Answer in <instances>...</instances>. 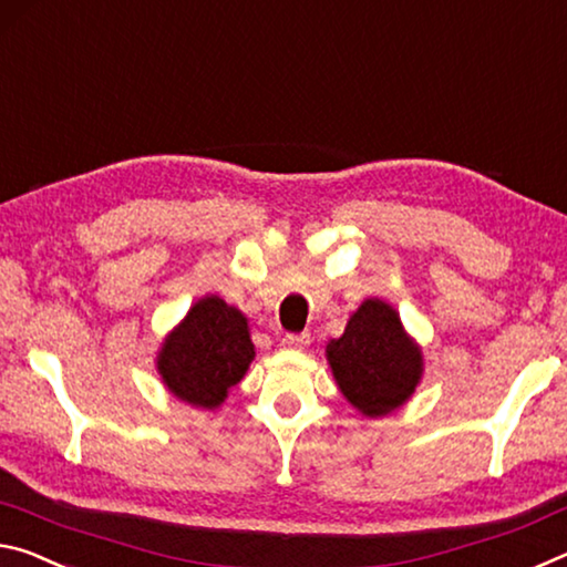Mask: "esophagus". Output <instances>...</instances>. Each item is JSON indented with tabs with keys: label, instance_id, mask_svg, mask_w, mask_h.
Wrapping results in <instances>:
<instances>
[{
	"label": "esophagus",
	"instance_id": "esophagus-1",
	"mask_svg": "<svg viewBox=\"0 0 567 567\" xmlns=\"http://www.w3.org/2000/svg\"><path fill=\"white\" fill-rule=\"evenodd\" d=\"M284 349H293V351H303L311 344V333H286L284 337Z\"/></svg>",
	"mask_w": 567,
	"mask_h": 567
}]
</instances>
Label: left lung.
<instances>
[{"label": "left lung", "mask_w": 567, "mask_h": 567, "mask_svg": "<svg viewBox=\"0 0 567 567\" xmlns=\"http://www.w3.org/2000/svg\"><path fill=\"white\" fill-rule=\"evenodd\" d=\"M339 392L367 420H382L410 402L424 374L422 347L399 311L377 296L361 301L339 339L327 344Z\"/></svg>", "instance_id": "obj_1"}]
</instances>
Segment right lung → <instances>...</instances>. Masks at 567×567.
<instances>
[{
  "label": "right lung",
  "mask_w": 567,
  "mask_h": 567,
  "mask_svg": "<svg viewBox=\"0 0 567 567\" xmlns=\"http://www.w3.org/2000/svg\"><path fill=\"white\" fill-rule=\"evenodd\" d=\"M254 357L246 313L208 293L165 333L155 369L175 399L196 410H218Z\"/></svg>",
  "instance_id": "obj_1"
}]
</instances>
